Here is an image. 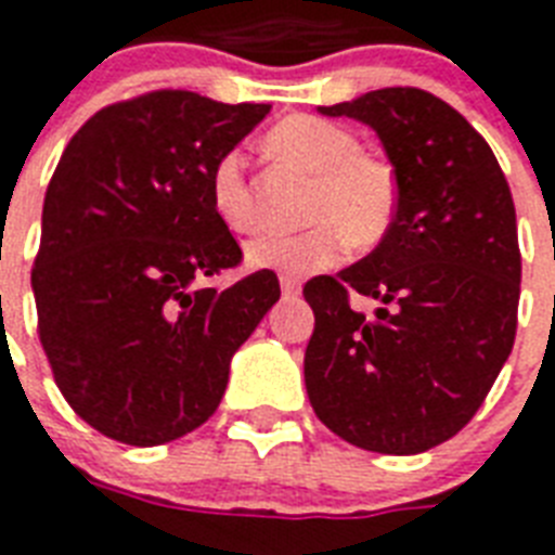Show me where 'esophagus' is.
I'll use <instances>...</instances> for the list:
<instances>
[{"label": "esophagus", "instance_id": "esophagus-1", "mask_svg": "<svg viewBox=\"0 0 555 555\" xmlns=\"http://www.w3.org/2000/svg\"><path fill=\"white\" fill-rule=\"evenodd\" d=\"M279 285H282V296H285V299H294V296H299V291H302L299 279L294 276H279Z\"/></svg>", "mask_w": 555, "mask_h": 555}]
</instances>
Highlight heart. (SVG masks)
<instances>
[{
	"label": "heart",
	"mask_w": 555,
	"mask_h": 555,
	"mask_svg": "<svg viewBox=\"0 0 555 555\" xmlns=\"http://www.w3.org/2000/svg\"><path fill=\"white\" fill-rule=\"evenodd\" d=\"M268 150L313 178L299 233H264L247 244V261L285 276L334 268L348 244L369 253L386 242L400 209V178L388 160L369 155L351 129L313 115H294L264 138ZM209 201L218 221L233 233L256 224L244 160L238 152L218 158L209 176Z\"/></svg>",
	"instance_id": "obj_1"
}]
</instances>
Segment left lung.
I'll use <instances>...</instances> for the list:
<instances>
[{
	"label": "left lung",
	"mask_w": 555,
	"mask_h": 555,
	"mask_svg": "<svg viewBox=\"0 0 555 555\" xmlns=\"http://www.w3.org/2000/svg\"><path fill=\"white\" fill-rule=\"evenodd\" d=\"M320 112L377 132L400 178V209L365 259L305 285L317 320L305 388L348 443L417 455L473 421L513 351V195L490 143L429 91L377 89ZM351 293L378 299L374 318L350 308Z\"/></svg>",
	"instance_id": "left-lung-1"
}]
</instances>
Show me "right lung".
I'll return each mask as SVG.
<instances>
[{"instance_id": "right-lung-1", "label": "right lung", "mask_w": 555, "mask_h": 555, "mask_svg": "<svg viewBox=\"0 0 555 555\" xmlns=\"http://www.w3.org/2000/svg\"><path fill=\"white\" fill-rule=\"evenodd\" d=\"M268 112L160 89L100 108L65 146L30 287L56 386L100 435L158 447L198 429L276 305L273 270L201 285L242 261L209 201L212 167Z\"/></svg>"}]
</instances>
